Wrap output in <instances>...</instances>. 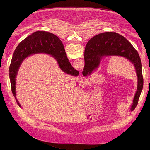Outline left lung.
<instances>
[{
    "instance_id": "1",
    "label": "left lung",
    "mask_w": 150,
    "mask_h": 150,
    "mask_svg": "<svg viewBox=\"0 0 150 150\" xmlns=\"http://www.w3.org/2000/svg\"><path fill=\"white\" fill-rule=\"evenodd\" d=\"M120 56L129 60L135 68L138 87L131 110L137 107L143 88L144 79L139 55L134 46L123 36L115 32H106L95 35L88 42L85 49V66L82 74L86 76L96 69L104 56Z\"/></svg>"
}]
</instances>
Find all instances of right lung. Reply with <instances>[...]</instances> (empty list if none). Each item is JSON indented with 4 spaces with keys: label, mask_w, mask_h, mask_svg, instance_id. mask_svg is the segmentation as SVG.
Segmentation results:
<instances>
[{
    "label": "right lung",
    "mask_w": 150,
    "mask_h": 150,
    "mask_svg": "<svg viewBox=\"0 0 150 150\" xmlns=\"http://www.w3.org/2000/svg\"><path fill=\"white\" fill-rule=\"evenodd\" d=\"M41 52L47 53L55 57L63 71L75 76L78 75V71L74 69L67 58L62 41L56 35L42 31L33 33L21 41L16 47L9 67L11 90L20 108L21 105L16 98L15 93L16 76L18 69L21 63L27 56Z\"/></svg>",
    "instance_id": "right-lung-1"
}]
</instances>
